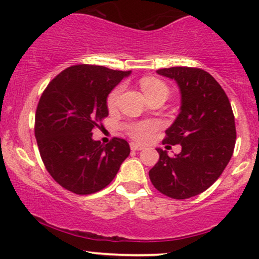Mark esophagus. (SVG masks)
Here are the masks:
<instances>
[{"mask_svg": "<svg viewBox=\"0 0 259 259\" xmlns=\"http://www.w3.org/2000/svg\"><path fill=\"white\" fill-rule=\"evenodd\" d=\"M130 148H132L133 151H140L144 148V146H141V145L139 144H135V142H132V144H130Z\"/></svg>", "mask_w": 259, "mask_h": 259, "instance_id": "1", "label": "esophagus"}]
</instances>
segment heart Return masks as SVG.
I'll list each match as a JSON object with an SVG mask.
<instances>
[{"instance_id": "b5f03b06", "label": "heart", "mask_w": 259, "mask_h": 259, "mask_svg": "<svg viewBox=\"0 0 259 259\" xmlns=\"http://www.w3.org/2000/svg\"><path fill=\"white\" fill-rule=\"evenodd\" d=\"M140 88H141L142 92H144L147 99L154 96V95H164L165 97L168 95L167 85L162 80L153 78V76H144L140 80ZM121 90H123V86L119 85L109 92L108 97H107V106H108L109 109L114 108L115 105H117ZM156 127L157 124L154 121H144V123L127 124L125 129L130 138L136 140V141H145Z\"/></svg>"}]
</instances>
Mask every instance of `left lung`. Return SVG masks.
<instances>
[{"label": "left lung", "instance_id": "left-lung-1", "mask_svg": "<svg viewBox=\"0 0 259 259\" xmlns=\"http://www.w3.org/2000/svg\"><path fill=\"white\" fill-rule=\"evenodd\" d=\"M157 73L180 89V113L163 144H180L181 152L168 156L157 148L159 159L148 175L163 195L185 200L213 185L228 165L236 140L234 113L225 91L206 70L171 67Z\"/></svg>", "mask_w": 259, "mask_h": 259}]
</instances>
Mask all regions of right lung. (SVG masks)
<instances>
[{
	"label": "right lung",
	"mask_w": 259,
	"mask_h": 259,
	"mask_svg": "<svg viewBox=\"0 0 259 259\" xmlns=\"http://www.w3.org/2000/svg\"><path fill=\"white\" fill-rule=\"evenodd\" d=\"M129 72L78 64L50 81L35 114V138L45 167L55 181L76 195H90L114 179L129 156V144L92 139L108 115L107 97Z\"/></svg>",
	"instance_id": "1"
}]
</instances>
